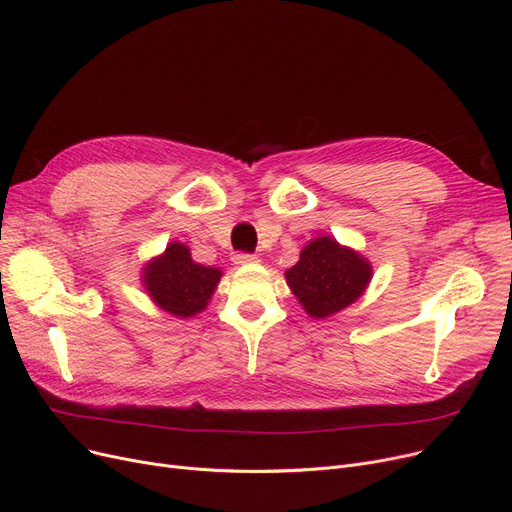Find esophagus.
<instances>
[{
  "label": "esophagus",
  "instance_id": "obj_1",
  "mask_svg": "<svg viewBox=\"0 0 512 512\" xmlns=\"http://www.w3.org/2000/svg\"><path fill=\"white\" fill-rule=\"evenodd\" d=\"M232 261L236 265H251V263H257L259 257L257 255H251V253H234L232 255Z\"/></svg>",
  "mask_w": 512,
  "mask_h": 512
}]
</instances>
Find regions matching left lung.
Segmentation results:
<instances>
[{
    "instance_id": "1",
    "label": "left lung",
    "mask_w": 512,
    "mask_h": 512,
    "mask_svg": "<svg viewBox=\"0 0 512 512\" xmlns=\"http://www.w3.org/2000/svg\"><path fill=\"white\" fill-rule=\"evenodd\" d=\"M371 274V263L363 255L332 236H319L301 251L297 265L286 270V284L311 317L326 319L353 305Z\"/></svg>"
}]
</instances>
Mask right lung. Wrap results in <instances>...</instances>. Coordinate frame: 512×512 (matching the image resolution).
I'll return each instance as SVG.
<instances>
[{
    "label": "right lung",
    "instance_id": "obj_1",
    "mask_svg": "<svg viewBox=\"0 0 512 512\" xmlns=\"http://www.w3.org/2000/svg\"><path fill=\"white\" fill-rule=\"evenodd\" d=\"M220 278L218 267L193 261L191 249L176 240L143 267V286L151 301L180 319L193 317L207 307Z\"/></svg>",
    "mask_w": 512,
    "mask_h": 512
}]
</instances>
